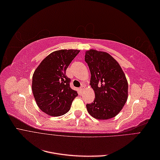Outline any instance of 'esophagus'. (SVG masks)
<instances>
[{
    "label": "esophagus",
    "instance_id": "esophagus-1",
    "mask_svg": "<svg viewBox=\"0 0 160 160\" xmlns=\"http://www.w3.org/2000/svg\"><path fill=\"white\" fill-rule=\"evenodd\" d=\"M85 89V87L84 86H81L80 88V90L81 91H83Z\"/></svg>",
    "mask_w": 160,
    "mask_h": 160
}]
</instances>
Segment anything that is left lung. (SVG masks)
I'll list each match as a JSON object with an SVG mask.
<instances>
[{
  "instance_id": "left-lung-1",
  "label": "left lung",
  "mask_w": 160,
  "mask_h": 160,
  "mask_svg": "<svg viewBox=\"0 0 160 160\" xmlns=\"http://www.w3.org/2000/svg\"><path fill=\"white\" fill-rule=\"evenodd\" d=\"M85 61L91 72L90 85L95 92L93 103L87 104L95 119H109L122 109L128 97V83L122 67L109 53L90 49Z\"/></svg>"
}]
</instances>
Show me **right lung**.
Segmentation results:
<instances>
[{"label": "right lung", "mask_w": 160, "mask_h": 160, "mask_svg": "<svg viewBox=\"0 0 160 160\" xmlns=\"http://www.w3.org/2000/svg\"><path fill=\"white\" fill-rule=\"evenodd\" d=\"M77 49H61L51 52L37 67L32 75V91L38 107L51 116L68 112L78 95L70 88L65 75L71 61L79 52Z\"/></svg>", "instance_id": "add662e5"}]
</instances>
